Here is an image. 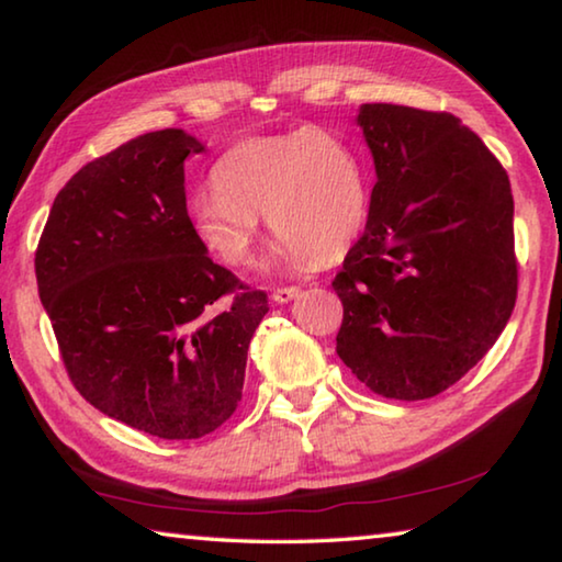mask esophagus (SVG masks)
I'll return each mask as SVG.
<instances>
[{
  "label": "esophagus",
  "instance_id": "1",
  "mask_svg": "<svg viewBox=\"0 0 562 562\" xmlns=\"http://www.w3.org/2000/svg\"><path fill=\"white\" fill-rule=\"evenodd\" d=\"M300 294V288H278L272 292V300L278 304H288L290 300H294Z\"/></svg>",
  "mask_w": 562,
  "mask_h": 562
}]
</instances>
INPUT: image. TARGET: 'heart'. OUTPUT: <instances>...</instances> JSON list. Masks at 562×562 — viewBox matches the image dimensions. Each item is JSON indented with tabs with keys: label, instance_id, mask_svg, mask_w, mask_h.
I'll return each instance as SVG.
<instances>
[{
	"label": "heart",
	"instance_id": "obj_1",
	"mask_svg": "<svg viewBox=\"0 0 562 562\" xmlns=\"http://www.w3.org/2000/svg\"><path fill=\"white\" fill-rule=\"evenodd\" d=\"M215 190L190 198L195 235L231 268L252 260L260 215L280 235L274 262H337L367 225L369 183L361 158L335 128L307 126L240 140L213 166Z\"/></svg>",
	"mask_w": 562,
	"mask_h": 562
}]
</instances>
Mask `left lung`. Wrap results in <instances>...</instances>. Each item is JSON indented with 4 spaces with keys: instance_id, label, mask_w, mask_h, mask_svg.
<instances>
[{
    "instance_id": "8db88e82",
    "label": "left lung",
    "mask_w": 562,
    "mask_h": 562,
    "mask_svg": "<svg viewBox=\"0 0 562 562\" xmlns=\"http://www.w3.org/2000/svg\"><path fill=\"white\" fill-rule=\"evenodd\" d=\"M376 183L331 288L337 355L374 394L418 402L459 382L516 307L510 180L451 113L364 103Z\"/></svg>"
}]
</instances>
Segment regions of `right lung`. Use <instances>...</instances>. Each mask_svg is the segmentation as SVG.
Masks as SVG:
<instances>
[{
    "mask_svg": "<svg viewBox=\"0 0 562 562\" xmlns=\"http://www.w3.org/2000/svg\"><path fill=\"white\" fill-rule=\"evenodd\" d=\"M203 144L144 133L83 166L52 205L36 284L71 382L91 406L168 441L201 439L243 396L268 294L207 258L186 170Z\"/></svg>",
    "mask_w": 562,
    "mask_h": 562,
    "instance_id": "add662e5",
    "label": "right lung"
}]
</instances>
